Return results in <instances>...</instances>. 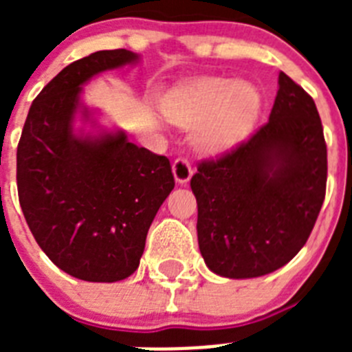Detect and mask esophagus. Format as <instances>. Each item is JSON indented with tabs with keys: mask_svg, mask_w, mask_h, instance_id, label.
I'll return each instance as SVG.
<instances>
[{
	"mask_svg": "<svg viewBox=\"0 0 352 352\" xmlns=\"http://www.w3.org/2000/svg\"><path fill=\"white\" fill-rule=\"evenodd\" d=\"M173 174H174V179H176V183H179V185H185V183L190 182L192 174H194V169H192V164L188 162V158H185V157L176 158L173 164Z\"/></svg>",
	"mask_w": 352,
	"mask_h": 352,
	"instance_id": "esophagus-1",
	"label": "esophagus"
}]
</instances>
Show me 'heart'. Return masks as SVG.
Masks as SVG:
<instances>
[{
    "label": "heart",
    "instance_id": "1",
    "mask_svg": "<svg viewBox=\"0 0 352 352\" xmlns=\"http://www.w3.org/2000/svg\"><path fill=\"white\" fill-rule=\"evenodd\" d=\"M261 91L238 79L210 77L169 98L164 113L185 129L199 126L195 146L206 153H220L243 141L259 120Z\"/></svg>",
    "mask_w": 352,
    "mask_h": 352
}]
</instances>
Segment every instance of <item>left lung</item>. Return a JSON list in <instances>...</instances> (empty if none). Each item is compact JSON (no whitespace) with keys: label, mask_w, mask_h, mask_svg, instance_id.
<instances>
[{"label":"left lung","mask_w":352,"mask_h":352,"mask_svg":"<svg viewBox=\"0 0 352 352\" xmlns=\"http://www.w3.org/2000/svg\"><path fill=\"white\" fill-rule=\"evenodd\" d=\"M328 153L312 96L284 72L270 121L192 176L199 250L227 278L282 268L307 243L326 195Z\"/></svg>","instance_id":"8db88e82"}]
</instances>
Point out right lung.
Listing matches in <instances>:
<instances>
[{
  "mask_svg": "<svg viewBox=\"0 0 352 352\" xmlns=\"http://www.w3.org/2000/svg\"><path fill=\"white\" fill-rule=\"evenodd\" d=\"M135 61V52L114 49L65 67L33 100L17 146L19 203L30 231L49 259L79 280L132 275L174 188L169 158L139 148L125 132H74L77 113L91 120L80 102L82 84Z\"/></svg>",
  "mask_w": 352,
  "mask_h": 352,
  "instance_id": "add662e5",
  "label": "right lung"
}]
</instances>
